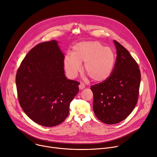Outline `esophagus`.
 Segmentation results:
<instances>
[{"label":"esophagus","instance_id":"obj_1","mask_svg":"<svg viewBox=\"0 0 157 157\" xmlns=\"http://www.w3.org/2000/svg\"><path fill=\"white\" fill-rule=\"evenodd\" d=\"M79 88L80 90H82V89H84L85 88V86L84 84H83V83L81 82L80 84H79Z\"/></svg>","mask_w":157,"mask_h":157}]
</instances>
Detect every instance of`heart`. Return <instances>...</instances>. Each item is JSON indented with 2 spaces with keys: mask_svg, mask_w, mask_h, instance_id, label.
Masks as SVG:
<instances>
[{
  "mask_svg": "<svg viewBox=\"0 0 157 157\" xmlns=\"http://www.w3.org/2000/svg\"><path fill=\"white\" fill-rule=\"evenodd\" d=\"M116 54L113 50L104 47L98 41H82L73 47L72 54L64 58V67L70 78H75L81 70V63H85L86 73L95 82L107 79L113 71Z\"/></svg>",
  "mask_w": 157,
  "mask_h": 157,
  "instance_id": "obj_1",
  "label": "heart"
}]
</instances>
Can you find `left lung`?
<instances>
[{"instance_id":"left-lung-1","label":"left lung","mask_w":157,"mask_h":157,"mask_svg":"<svg viewBox=\"0 0 157 157\" xmlns=\"http://www.w3.org/2000/svg\"><path fill=\"white\" fill-rule=\"evenodd\" d=\"M117 59L110 76L91 86L93 93V109L96 117L107 124L126 119L136 105L141 81L137 62L128 50L113 40Z\"/></svg>"}]
</instances>
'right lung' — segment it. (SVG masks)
Wrapping results in <instances>:
<instances>
[{
	"mask_svg": "<svg viewBox=\"0 0 157 157\" xmlns=\"http://www.w3.org/2000/svg\"><path fill=\"white\" fill-rule=\"evenodd\" d=\"M64 55L56 40L38 44L17 69L16 83L19 104L27 116L45 127L66 119L79 82L64 74Z\"/></svg>",
	"mask_w": 157,
	"mask_h": 157,
	"instance_id": "right-lung-1",
	"label": "right lung"
}]
</instances>
